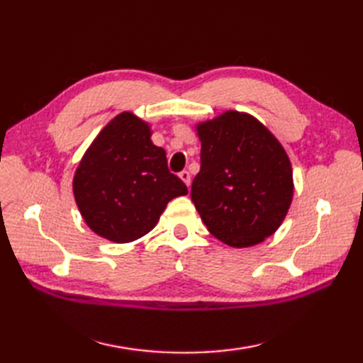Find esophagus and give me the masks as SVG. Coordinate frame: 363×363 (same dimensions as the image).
<instances>
[{
  "label": "esophagus",
  "mask_w": 363,
  "mask_h": 363,
  "mask_svg": "<svg viewBox=\"0 0 363 363\" xmlns=\"http://www.w3.org/2000/svg\"><path fill=\"white\" fill-rule=\"evenodd\" d=\"M179 177L184 181V184H186L187 187H190V173L187 172V169H184V172H181Z\"/></svg>",
  "instance_id": "34e87169"
}]
</instances>
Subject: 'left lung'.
Here are the masks:
<instances>
[{
	"instance_id": "obj_1",
	"label": "left lung",
	"mask_w": 363,
	"mask_h": 363,
	"mask_svg": "<svg viewBox=\"0 0 363 363\" xmlns=\"http://www.w3.org/2000/svg\"><path fill=\"white\" fill-rule=\"evenodd\" d=\"M196 129L201 168L190 196L204 225L234 248L264 242L281 226L291 204L287 152L248 113L228 111Z\"/></svg>"
}]
</instances>
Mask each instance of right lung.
<instances>
[{
	"instance_id": "obj_1",
	"label": "right lung",
	"mask_w": 363,
	"mask_h": 363,
	"mask_svg": "<svg viewBox=\"0 0 363 363\" xmlns=\"http://www.w3.org/2000/svg\"><path fill=\"white\" fill-rule=\"evenodd\" d=\"M73 194L94 233L128 243L148 234L168 201L187 195V187L169 173L165 151L151 142L148 123L123 112L84 154Z\"/></svg>"
}]
</instances>
